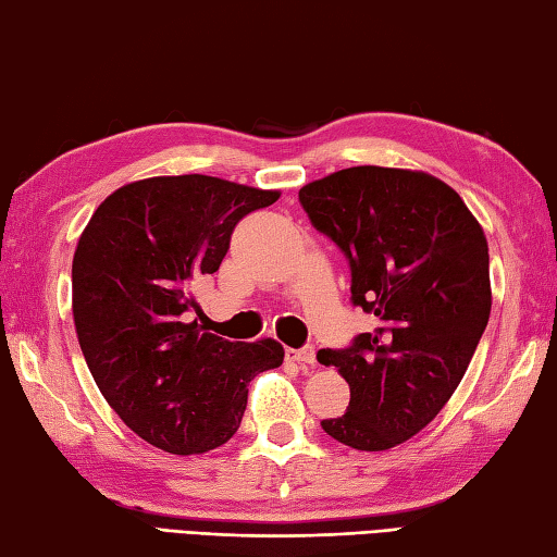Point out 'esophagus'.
Returning a JSON list of instances; mask_svg holds the SVG:
<instances>
[{"label":"esophagus","instance_id":"1","mask_svg":"<svg viewBox=\"0 0 557 557\" xmlns=\"http://www.w3.org/2000/svg\"><path fill=\"white\" fill-rule=\"evenodd\" d=\"M287 359H289V362H297L299 367H311L315 362V350L311 345L301 347V350H292V347H289Z\"/></svg>","mask_w":557,"mask_h":557}]
</instances>
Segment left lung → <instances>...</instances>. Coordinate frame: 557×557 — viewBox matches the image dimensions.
Masks as SVG:
<instances>
[{"label": "left lung", "mask_w": 557, "mask_h": 557, "mask_svg": "<svg viewBox=\"0 0 557 557\" xmlns=\"http://www.w3.org/2000/svg\"><path fill=\"white\" fill-rule=\"evenodd\" d=\"M311 224L350 260L352 304L376 315L345 350H321L350 406L321 428L357 451L416 437L461 384L487 325L483 226L451 185L424 171L352 166L307 183Z\"/></svg>", "instance_id": "8db88e82"}]
</instances>
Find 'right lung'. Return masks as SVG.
<instances>
[{
	"mask_svg": "<svg viewBox=\"0 0 557 557\" xmlns=\"http://www.w3.org/2000/svg\"><path fill=\"white\" fill-rule=\"evenodd\" d=\"M280 190L202 173L108 195L72 260V313L98 391L157 449L205 454L234 437L250 379L275 369L272 337L232 343L193 319L195 282L220 270L234 226Z\"/></svg>",
	"mask_w": 557,
	"mask_h": 557,
	"instance_id": "1",
	"label": "right lung"
}]
</instances>
